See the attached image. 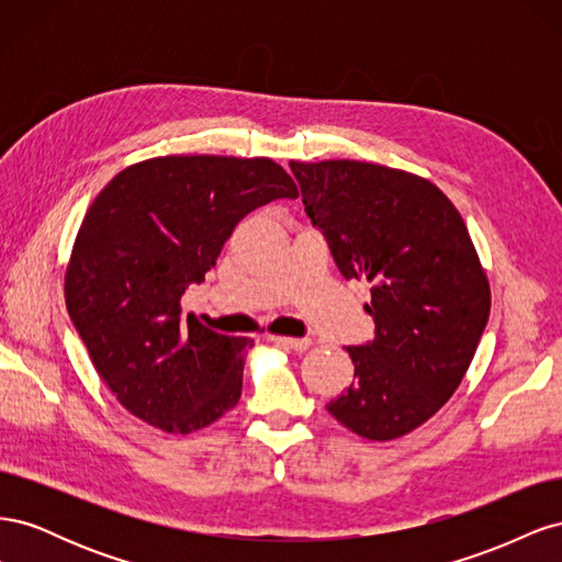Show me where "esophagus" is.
<instances>
[{"instance_id": "obj_1", "label": "esophagus", "mask_w": 562, "mask_h": 562, "mask_svg": "<svg viewBox=\"0 0 562 562\" xmlns=\"http://www.w3.org/2000/svg\"><path fill=\"white\" fill-rule=\"evenodd\" d=\"M269 339L274 345L283 349H293V351H307L312 347V339L307 337H281V335H269Z\"/></svg>"}]
</instances>
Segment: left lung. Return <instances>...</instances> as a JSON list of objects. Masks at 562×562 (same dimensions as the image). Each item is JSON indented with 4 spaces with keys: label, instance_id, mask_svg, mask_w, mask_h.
I'll return each instance as SVG.
<instances>
[{
    "label": "left lung",
    "instance_id": "1",
    "mask_svg": "<svg viewBox=\"0 0 562 562\" xmlns=\"http://www.w3.org/2000/svg\"><path fill=\"white\" fill-rule=\"evenodd\" d=\"M304 211L347 281H370L375 339L347 347L353 382L328 413L391 440L434 417L487 326L490 285L462 215L436 184L366 161H291Z\"/></svg>",
    "mask_w": 562,
    "mask_h": 562
}]
</instances>
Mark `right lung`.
<instances>
[{"instance_id": "right-lung-1", "label": "right lung", "mask_w": 562, "mask_h": 562, "mask_svg": "<svg viewBox=\"0 0 562 562\" xmlns=\"http://www.w3.org/2000/svg\"><path fill=\"white\" fill-rule=\"evenodd\" d=\"M297 187L271 159L159 157L95 196L65 271V304L98 375L168 434L209 427L241 398L252 339L187 318L180 300L215 267L236 223Z\"/></svg>"}]
</instances>
